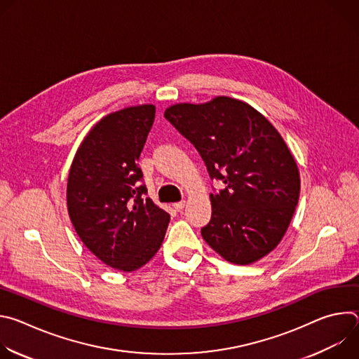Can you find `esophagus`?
<instances>
[{
    "label": "esophagus",
    "instance_id": "1",
    "mask_svg": "<svg viewBox=\"0 0 359 359\" xmlns=\"http://www.w3.org/2000/svg\"><path fill=\"white\" fill-rule=\"evenodd\" d=\"M186 206V201L184 200H182V201H177V203H175L173 204V208L177 210V212H180V210H183V208Z\"/></svg>",
    "mask_w": 359,
    "mask_h": 359
}]
</instances>
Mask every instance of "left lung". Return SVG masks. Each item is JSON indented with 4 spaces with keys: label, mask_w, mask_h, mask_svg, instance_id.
I'll return each instance as SVG.
<instances>
[{
    "label": "left lung",
    "mask_w": 359,
    "mask_h": 359,
    "mask_svg": "<svg viewBox=\"0 0 359 359\" xmlns=\"http://www.w3.org/2000/svg\"><path fill=\"white\" fill-rule=\"evenodd\" d=\"M165 118L200 153L212 179V219L201 236L233 264L247 266L284 237L299 197V172L278 130L243 100L217 96L206 104H176Z\"/></svg>",
    "instance_id": "obj_1"
}]
</instances>
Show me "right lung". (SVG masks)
Listing matches in <instances>:
<instances>
[{
	"instance_id": "add662e5",
	"label": "right lung",
	"mask_w": 359,
	"mask_h": 359,
	"mask_svg": "<svg viewBox=\"0 0 359 359\" xmlns=\"http://www.w3.org/2000/svg\"><path fill=\"white\" fill-rule=\"evenodd\" d=\"M155 112V105H139L102 118L78 147L68 176L76 234L102 263L125 273L158 252L170 220L139 184L137 161Z\"/></svg>"
}]
</instances>
